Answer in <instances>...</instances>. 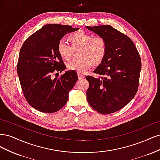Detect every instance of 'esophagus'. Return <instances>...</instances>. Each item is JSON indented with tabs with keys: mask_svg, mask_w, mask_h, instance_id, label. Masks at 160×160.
Listing matches in <instances>:
<instances>
[{
	"mask_svg": "<svg viewBox=\"0 0 160 160\" xmlns=\"http://www.w3.org/2000/svg\"><path fill=\"white\" fill-rule=\"evenodd\" d=\"M77 75H78L79 79H84L85 78V76L79 73V72H78V74H77Z\"/></svg>",
	"mask_w": 160,
	"mask_h": 160,
	"instance_id": "esophagus-1",
	"label": "esophagus"
}]
</instances>
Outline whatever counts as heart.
Masks as SVG:
<instances>
[{
  "instance_id": "1",
  "label": "heart",
  "mask_w": 160,
  "mask_h": 160,
  "mask_svg": "<svg viewBox=\"0 0 160 160\" xmlns=\"http://www.w3.org/2000/svg\"><path fill=\"white\" fill-rule=\"evenodd\" d=\"M71 45L63 39L57 44V51L65 59L71 57L73 49L80 48V58L69 61L67 67L69 70L79 72H85L94 64H99L103 61L107 52V42L101 36L93 37L83 31H77L69 37Z\"/></svg>"
}]
</instances>
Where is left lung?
<instances>
[{
	"label": "left lung",
	"mask_w": 160,
	"mask_h": 160,
	"mask_svg": "<svg viewBox=\"0 0 160 160\" xmlns=\"http://www.w3.org/2000/svg\"><path fill=\"white\" fill-rule=\"evenodd\" d=\"M107 42L103 61L93 71L98 77L86 76L89 87L87 99L101 114H110L124 108L137 93L141 57L131 38L110 25L87 27Z\"/></svg>",
	"instance_id": "1"
}]
</instances>
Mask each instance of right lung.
<instances>
[{
    "instance_id": "add662e5",
    "label": "right lung",
    "mask_w": 160,
    "mask_h": 160,
    "mask_svg": "<svg viewBox=\"0 0 160 160\" xmlns=\"http://www.w3.org/2000/svg\"><path fill=\"white\" fill-rule=\"evenodd\" d=\"M79 28L49 24L28 37L21 47L17 62L21 89L28 103L41 112L55 113L63 108L78 79L77 72L71 70L58 78L52 75L66 67L57 51L58 42Z\"/></svg>"
}]
</instances>
